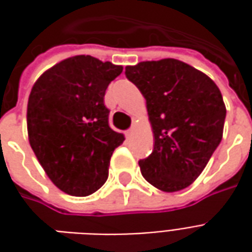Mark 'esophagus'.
Instances as JSON below:
<instances>
[{
    "label": "esophagus",
    "mask_w": 252,
    "mask_h": 252,
    "mask_svg": "<svg viewBox=\"0 0 252 252\" xmlns=\"http://www.w3.org/2000/svg\"><path fill=\"white\" fill-rule=\"evenodd\" d=\"M132 133H133V129H128V131H126V137H131L132 136Z\"/></svg>",
    "instance_id": "34e87169"
}]
</instances>
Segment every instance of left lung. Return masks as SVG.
I'll use <instances>...</instances> for the list:
<instances>
[{"instance_id": "1", "label": "left lung", "mask_w": 252, "mask_h": 252, "mask_svg": "<svg viewBox=\"0 0 252 252\" xmlns=\"http://www.w3.org/2000/svg\"><path fill=\"white\" fill-rule=\"evenodd\" d=\"M126 77L146 98L154 132L151 155L139 160L146 180L178 191L197 180L222 137L225 105L216 83L177 59L126 67Z\"/></svg>"}]
</instances>
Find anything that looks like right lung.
<instances>
[{"instance_id":"1","label":"right lung","mask_w":252,"mask_h":252,"mask_svg":"<svg viewBox=\"0 0 252 252\" xmlns=\"http://www.w3.org/2000/svg\"><path fill=\"white\" fill-rule=\"evenodd\" d=\"M123 67L77 55L43 72L27 109L30 144L54 185L85 197L108 180L110 157L124 136L109 126L106 88Z\"/></svg>"}]
</instances>
